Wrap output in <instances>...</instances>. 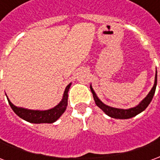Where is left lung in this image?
<instances>
[{
    "label": "left lung",
    "instance_id": "left-lung-1",
    "mask_svg": "<svg viewBox=\"0 0 160 160\" xmlns=\"http://www.w3.org/2000/svg\"><path fill=\"white\" fill-rule=\"evenodd\" d=\"M156 86H157V71H156V73H155L154 85H153V87L151 89V91L149 92V93L136 106L129 108V109H119V108L111 107V106L106 105L98 98L97 94L95 93L92 85L90 86V88L92 92V95H93L95 104H97L98 107L100 108L101 110L104 111L107 116L112 118H116V119H128V118H134L136 115L140 114L141 112H142V111L147 109V107L151 103L152 99L153 98L155 90H156Z\"/></svg>",
    "mask_w": 160,
    "mask_h": 160
}]
</instances>
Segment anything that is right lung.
Wrapping results in <instances>:
<instances>
[{"mask_svg":"<svg viewBox=\"0 0 160 160\" xmlns=\"http://www.w3.org/2000/svg\"><path fill=\"white\" fill-rule=\"evenodd\" d=\"M71 84L72 83L68 84L65 88L63 97L59 104L52 109L46 110V111L29 110V109H25L22 107H18L9 100L7 95L6 96L8 98L9 105L11 106L12 111H14V113L18 115L19 118H22L23 120L32 122V123H53L58 120L61 118V116L66 111L67 106H68V92L69 91Z\"/></svg>","mask_w":160,"mask_h":160,"instance_id":"obj_1","label":"right lung"}]
</instances>
